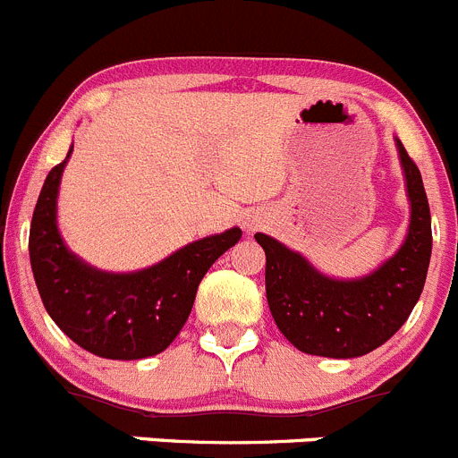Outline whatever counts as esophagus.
<instances>
[{"label": "esophagus", "instance_id": "1", "mask_svg": "<svg viewBox=\"0 0 458 458\" xmlns=\"http://www.w3.org/2000/svg\"><path fill=\"white\" fill-rule=\"evenodd\" d=\"M255 228H258V221H246V230H249V233H253Z\"/></svg>", "mask_w": 458, "mask_h": 458}]
</instances>
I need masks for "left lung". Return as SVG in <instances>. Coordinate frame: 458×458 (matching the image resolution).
<instances>
[{
	"label": "left lung",
	"mask_w": 458,
	"mask_h": 458,
	"mask_svg": "<svg viewBox=\"0 0 458 458\" xmlns=\"http://www.w3.org/2000/svg\"><path fill=\"white\" fill-rule=\"evenodd\" d=\"M409 199V230L400 249L361 277L320 273L305 255L268 234L255 239L267 253V301L276 326L301 352L352 359L386 344L420 298L431 258V216L422 176L395 138Z\"/></svg>",
	"instance_id": "1"
}]
</instances>
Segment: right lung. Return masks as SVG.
I'll list each match as a JSON object with an SVG mask.
<instances>
[{"instance_id": "add662e5", "label": "right lung", "mask_w": 458, "mask_h": 458, "mask_svg": "<svg viewBox=\"0 0 458 458\" xmlns=\"http://www.w3.org/2000/svg\"><path fill=\"white\" fill-rule=\"evenodd\" d=\"M72 148L49 171L33 209L29 258L42 305L76 345L97 357H153L182 330L200 280L242 239V230L196 239L140 271L92 267L67 249L58 230V190Z\"/></svg>"}]
</instances>
